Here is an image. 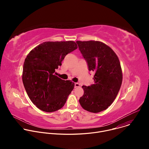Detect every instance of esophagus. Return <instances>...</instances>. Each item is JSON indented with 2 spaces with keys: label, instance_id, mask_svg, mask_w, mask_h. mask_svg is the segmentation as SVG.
Wrapping results in <instances>:
<instances>
[{
  "label": "esophagus",
  "instance_id": "obj_1",
  "mask_svg": "<svg viewBox=\"0 0 149 149\" xmlns=\"http://www.w3.org/2000/svg\"><path fill=\"white\" fill-rule=\"evenodd\" d=\"M74 86H75V87H79V84H78V82H75L74 83Z\"/></svg>",
  "mask_w": 149,
  "mask_h": 149
}]
</instances>
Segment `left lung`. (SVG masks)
<instances>
[{"mask_svg":"<svg viewBox=\"0 0 149 149\" xmlns=\"http://www.w3.org/2000/svg\"><path fill=\"white\" fill-rule=\"evenodd\" d=\"M90 71L94 72V84L83 86L79 102L88 111L97 113L107 109L120 89L123 75L120 62L113 50L100 41L76 42Z\"/></svg>","mask_w":149,"mask_h":149,"instance_id":"left-lung-1","label":"left lung"}]
</instances>
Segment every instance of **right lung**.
I'll return each mask as SVG.
<instances>
[{"label":"right lung","mask_w":149,"mask_h":149,"mask_svg":"<svg viewBox=\"0 0 149 149\" xmlns=\"http://www.w3.org/2000/svg\"><path fill=\"white\" fill-rule=\"evenodd\" d=\"M77 48L74 41L45 42L25 58L24 86L31 101L40 110L51 113L65 105L74 83L59 78L55 75V70L62 65L65 56Z\"/></svg>","instance_id":"obj_1"}]
</instances>
